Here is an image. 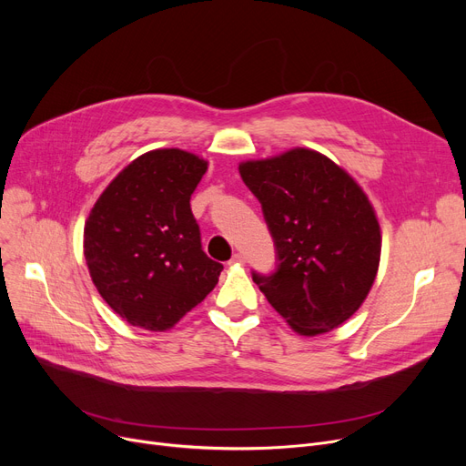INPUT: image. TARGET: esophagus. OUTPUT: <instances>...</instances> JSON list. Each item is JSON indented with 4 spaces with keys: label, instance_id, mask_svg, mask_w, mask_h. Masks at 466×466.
Wrapping results in <instances>:
<instances>
[{
    "label": "esophagus",
    "instance_id": "esophagus-1",
    "mask_svg": "<svg viewBox=\"0 0 466 466\" xmlns=\"http://www.w3.org/2000/svg\"><path fill=\"white\" fill-rule=\"evenodd\" d=\"M243 262H246V257H243L241 253H234L228 264H243Z\"/></svg>",
    "mask_w": 466,
    "mask_h": 466
}]
</instances>
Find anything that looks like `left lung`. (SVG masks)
Returning a JSON list of instances; mask_svg holds the SVG:
<instances>
[{"instance_id":"left-lung-1","label":"left lung","mask_w":466,"mask_h":466,"mask_svg":"<svg viewBox=\"0 0 466 466\" xmlns=\"http://www.w3.org/2000/svg\"><path fill=\"white\" fill-rule=\"evenodd\" d=\"M276 246L272 274L253 272L268 302L299 334L339 327L378 274L381 234L372 204L325 155L292 149L239 164Z\"/></svg>"}]
</instances>
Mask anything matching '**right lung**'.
<instances>
[{"label": "right lung", "instance_id": "add662e5", "mask_svg": "<svg viewBox=\"0 0 466 466\" xmlns=\"http://www.w3.org/2000/svg\"><path fill=\"white\" fill-rule=\"evenodd\" d=\"M208 162L181 149L137 157L109 183L85 225L90 278L115 313L167 330L218 281L190 209Z\"/></svg>", "mask_w": 466, "mask_h": 466}]
</instances>
